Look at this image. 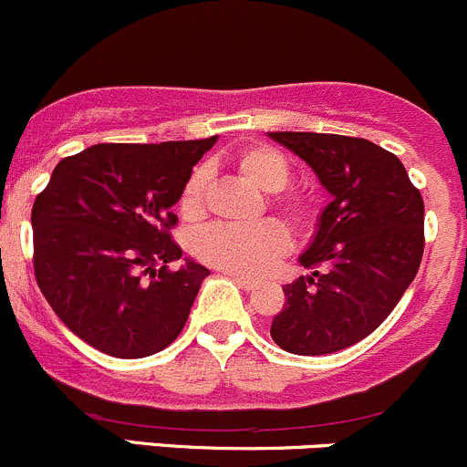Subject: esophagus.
Segmentation results:
<instances>
[{
    "label": "esophagus",
    "instance_id": "34e87169",
    "mask_svg": "<svg viewBox=\"0 0 467 467\" xmlns=\"http://www.w3.org/2000/svg\"><path fill=\"white\" fill-rule=\"evenodd\" d=\"M227 276H232L235 283H238L240 287H244V290H254V287L258 285L256 278H249V276H240V274H227Z\"/></svg>",
    "mask_w": 467,
    "mask_h": 467
}]
</instances>
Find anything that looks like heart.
Returning a JSON list of instances; mask_svg holds the SVG:
<instances>
[{
    "mask_svg": "<svg viewBox=\"0 0 467 467\" xmlns=\"http://www.w3.org/2000/svg\"><path fill=\"white\" fill-rule=\"evenodd\" d=\"M232 161L244 180L265 193H272L269 206L285 220L292 232H312L317 224L315 202L304 193H281L290 184L292 175L290 161L281 150L254 143L235 152ZM206 189H209V172L204 168L191 171L177 198V209L186 223H200L206 215ZM191 249L204 265L229 274L258 276L290 249V235L281 223L272 218L258 220L247 227L213 224L195 234Z\"/></svg>",
    "mask_w": 467,
    "mask_h": 467,
    "instance_id": "b5f03b06",
    "label": "heart"
}]
</instances>
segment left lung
Instances as JSON below:
<instances>
[{"label": "left lung", "instance_id": "1", "mask_svg": "<svg viewBox=\"0 0 467 467\" xmlns=\"http://www.w3.org/2000/svg\"><path fill=\"white\" fill-rule=\"evenodd\" d=\"M310 163L333 202L301 265L315 269L283 287L272 339L295 355L358 344L391 315L425 249V204L405 166L373 141L344 134L269 132Z\"/></svg>", "mask_w": 467, "mask_h": 467}]
</instances>
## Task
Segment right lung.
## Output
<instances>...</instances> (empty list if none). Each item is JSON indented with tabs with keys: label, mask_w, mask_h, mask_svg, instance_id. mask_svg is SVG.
Instances as JSON below:
<instances>
[{
	"label": "right lung",
	"mask_w": 467,
	"mask_h": 467,
	"mask_svg": "<svg viewBox=\"0 0 467 467\" xmlns=\"http://www.w3.org/2000/svg\"><path fill=\"white\" fill-rule=\"evenodd\" d=\"M215 137L96 143L54 168L33 202V272L62 324L112 358L171 346L209 269H171V229L186 177Z\"/></svg>",
	"instance_id": "right-lung-1"
}]
</instances>
